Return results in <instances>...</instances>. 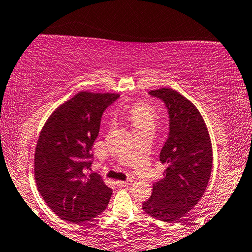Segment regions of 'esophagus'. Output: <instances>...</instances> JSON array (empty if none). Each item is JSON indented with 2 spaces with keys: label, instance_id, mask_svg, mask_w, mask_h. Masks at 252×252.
Segmentation results:
<instances>
[{
  "label": "esophagus",
  "instance_id": "1",
  "mask_svg": "<svg viewBox=\"0 0 252 252\" xmlns=\"http://www.w3.org/2000/svg\"><path fill=\"white\" fill-rule=\"evenodd\" d=\"M131 183H132V180H131V179L126 180V182H122V180H118V182H116V185H118L119 187H125V186L131 185Z\"/></svg>",
  "mask_w": 252,
  "mask_h": 252
}]
</instances>
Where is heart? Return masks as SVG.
<instances>
[{
  "label": "heart",
  "mask_w": 252,
  "mask_h": 252,
  "mask_svg": "<svg viewBox=\"0 0 252 252\" xmlns=\"http://www.w3.org/2000/svg\"><path fill=\"white\" fill-rule=\"evenodd\" d=\"M127 119L132 125L134 131L155 127L158 119V112L153 105L147 102H138L127 111Z\"/></svg>",
  "instance_id": "obj_1"
}]
</instances>
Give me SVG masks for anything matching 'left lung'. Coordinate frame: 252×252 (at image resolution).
Segmentation results:
<instances>
[{"label":"left lung","instance_id":"1","mask_svg":"<svg viewBox=\"0 0 252 252\" xmlns=\"http://www.w3.org/2000/svg\"><path fill=\"white\" fill-rule=\"evenodd\" d=\"M165 102L170 132L160 153L165 165L163 178L153 184L143 210L158 220L178 221L201 200L212 168V146L208 127L192 101L170 88L151 90Z\"/></svg>","mask_w":252,"mask_h":252}]
</instances>
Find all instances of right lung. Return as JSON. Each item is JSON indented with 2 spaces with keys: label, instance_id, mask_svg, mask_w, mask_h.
<instances>
[{
  "label": "right lung",
  "instance_id": "obj_1",
  "mask_svg": "<svg viewBox=\"0 0 252 252\" xmlns=\"http://www.w3.org/2000/svg\"><path fill=\"white\" fill-rule=\"evenodd\" d=\"M119 94L80 91L59 105L42 127L34 155L37 189L63 220L89 221L107 207L112 189L90 172L102 112Z\"/></svg>",
  "mask_w": 252,
  "mask_h": 252
}]
</instances>
